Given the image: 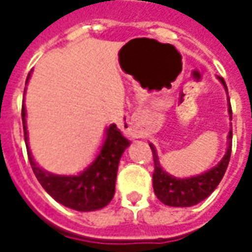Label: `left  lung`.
Wrapping results in <instances>:
<instances>
[{
  "label": "left lung",
  "instance_id": "left-lung-1",
  "mask_svg": "<svg viewBox=\"0 0 252 252\" xmlns=\"http://www.w3.org/2000/svg\"><path fill=\"white\" fill-rule=\"evenodd\" d=\"M217 79L221 82L225 89V93L228 94L227 85L224 82V79L221 77H217ZM228 113H229V120H232V109L229 104V97H228ZM227 140V151L221 160L211 170L194 175V177H189V178H177L166 173L163 167L160 166L157 150L153 144H150L154 157L153 185L158 200L162 201L164 205L185 208V206L197 205L198 202L205 200L208 195H211L213 190L220 184V181L222 180L228 163H229L231 151H232V126L229 129Z\"/></svg>",
  "mask_w": 252,
  "mask_h": 252
}]
</instances>
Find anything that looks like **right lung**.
<instances>
[{
	"instance_id": "add662e5",
	"label": "right lung",
	"mask_w": 252,
	"mask_h": 252,
	"mask_svg": "<svg viewBox=\"0 0 252 252\" xmlns=\"http://www.w3.org/2000/svg\"><path fill=\"white\" fill-rule=\"evenodd\" d=\"M31 77V72L27 82ZM25 93V90H24ZM23 128L31 167L36 178L52 198L59 204L79 212L102 209L115 195L116 177L123 153L129 146V140L123 136L116 124H110L105 132V140L99 153L86 169L77 175H58L43 170L36 163L30 150L27 131V110L23 104Z\"/></svg>"
}]
</instances>
